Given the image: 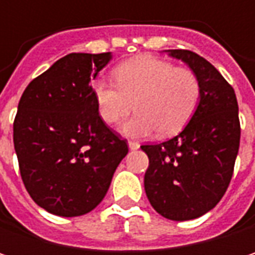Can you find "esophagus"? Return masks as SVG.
<instances>
[{"label":"esophagus","mask_w":255,"mask_h":255,"mask_svg":"<svg viewBox=\"0 0 255 255\" xmlns=\"http://www.w3.org/2000/svg\"><path fill=\"white\" fill-rule=\"evenodd\" d=\"M128 147H129L131 150H137V149L140 147V143H138V141H128Z\"/></svg>","instance_id":"1"}]
</instances>
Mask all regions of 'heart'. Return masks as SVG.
Returning <instances> with one entry per match:
<instances>
[{"label":"heart","mask_w":255,"mask_h":255,"mask_svg":"<svg viewBox=\"0 0 255 255\" xmlns=\"http://www.w3.org/2000/svg\"><path fill=\"white\" fill-rule=\"evenodd\" d=\"M114 77L117 84L94 81L93 97L100 118L109 126L126 118L132 106L137 109L121 127L131 137L155 129L159 135H173L187 124L199 103L201 84L195 72L158 57L127 60L115 68Z\"/></svg>","instance_id":"heart-1"}]
</instances>
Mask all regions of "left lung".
I'll return each mask as SVG.
<instances>
[{
	"mask_svg": "<svg viewBox=\"0 0 255 255\" xmlns=\"http://www.w3.org/2000/svg\"><path fill=\"white\" fill-rule=\"evenodd\" d=\"M165 51L195 72L201 97L180 134L158 144L141 146L149 158L144 190L158 214L184 222L213 210L228 190L241 126L235 91L208 60L189 50Z\"/></svg>",
	"mask_w": 255,
	"mask_h": 255,
	"instance_id": "left-lung-1",
	"label": "left lung"
}]
</instances>
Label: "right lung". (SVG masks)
Masks as SVG:
<instances>
[{"label": "right lung", "instance_id": "1", "mask_svg": "<svg viewBox=\"0 0 255 255\" xmlns=\"http://www.w3.org/2000/svg\"><path fill=\"white\" fill-rule=\"evenodd\" d=\"M111 53H71L23 91L13 124L20 176L30 198L45 211L77 217L105 198L128 153L99 115L91 79Z\"/></svg>", "mask_w": 255, "mask_h": 255}]
</instances>
